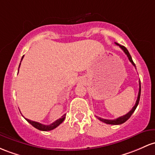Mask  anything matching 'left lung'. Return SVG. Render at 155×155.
Wrapping results in <instances>:
<instances>
[{
	"label": "left lung",
	"instance_id": "1",
	"mask_svg": "<svg viewBox=\"0 0 155 155\" xmlns=\"http://www.w3.org/2000/svg\"><path fill=\"white\" fill-rule=\"evenodd\" d=\"M115 44H116L117 45H118L119 47L120 48L122 49V50L124 51V52L125 53L126 55L127 56V57H128L129 60L130 61V62L133 64L134 66H135V68H136V66L135 63H134V62L132 61V57H131V55L130 54V53H129L128 50H127L126 48L124 46V45H119L118 43H117V42H115ZM140 91H141V87H140V81H139V92H138V96H137V101H136V103L135 104V106L132 107V110H130V112H129L128 113L126 114V115H123V116H120L119 117V118H116V119H114V120H108V119H104V118H100V117H97L98 118V120H100L101 121L104 122V123L105 124H112V125H118V124H124V122L127 121V120H128L129 118H130L131 115H132V113L135 112V109L137 108V105H138V103H139V101H140Z\"/></svg>",
	"mask_w": 155,
	"mask_h": 155
}]
</instances>
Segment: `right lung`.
<instances>
[{
  "mask_svg": "<svg viewBox=\"0 0 155 155\" xmlns=\"http://www.w3.org/2000/svg\"><path fill=\"white\" fill-rule=\"evenodd\" d=\"M23 57H22L21 60L23 59ZM20 62H21V61H20ZM20 65H19V68H20ZM18 71H19V69H18ZM65 115H66V114H64V115H62V118H59L58 120H57L56 121H54V123H52L51 124H50V125H44V124H40V123H38V122L31 120H29V119H27V118H25V119L28 122V123L30 124H31L34 127H35V128L37 129V130H41V131H50V130H54V129H55L56 127H58L60 124H62V122H63V120H64V118H65Z\"/></svg>",
  "mask_w": 155,
  "mask_h": 155,
  "instance_id": "right-lung-1",
  "label": "right lung"
}]
</instances>
